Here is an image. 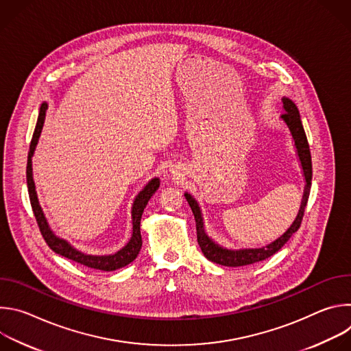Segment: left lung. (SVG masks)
<instances>
[{
	"instance_id": "left-lung-1",
	"label": "left lung",
	"mask_w": 351,
	"mask_h": 351,
	"mask_svg": "<svg viewBox=\"0 0 351 351\" xmlns=\"http://www.w3.org/2000/svg\"><path fill=\"white\" fill-rule=\"evenodd\" d=\"M283 110L285 114L280 117V121L287 126L290 136L294 143L295 148V154L300 162V167H302L303 176H304V193H303V199L302 204H300V210L297 213L295 219L293 223L287 228V230L279 236L276 240L272 243L258 247V248H228L217 243L213 237L208 236L206 228H204V218L202 208H199L197 199L190 194L184 193V197L187 199V203L193 211L194 219H195V229H197V241L199 244V248H202L203 254L206 256L207 260L225 265V267H243V265H250L258 261H263L271 256H274L276 252L285 245V243L291 237L293 233H295L302 225V219L304 215V210L308 202V195H310V189H311V179H313V164H311V153H310V145L307 141V136L302 123V118H300V112L295 107V104L291 101L290 98L283 97Z\"/></svg>"
}]
</instances>
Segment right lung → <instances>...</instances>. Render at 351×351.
<instances>
[{
    "mask_svg": "<svg viewBox=\"0 0 351 351\" xmlns=\"http://www.w3.org/2000/svg\"><path fill=\"white\" fill-rule=\"evenodd\" d=\"M48 104L44 101L40 107L38 111V118H37V123H36V129L32 137V143H30V149L27 154V167H26V180H27V190H29V198H30V204L36 217V221L38 223L40 232L44 237V240L47 241V244L49 245V248L56 252L57 254L66 257L68 260H72L75 263H79L82 265H86L88 268H94V269H99V271H115L119 269L122 267H126L128 264H130L132 261H134V258L137 257L143 240H141V233H140V221H141V215L143 211L148 203V199L153 197V194L158 190L160 187V178H153L149 180L134 197L133 204H132V236L129 239V241L121 248L118 250L117 253L114 254H104V256H95V254H87L82 250H77L76 247H73L68 240L57 236L53 229L49 228L48 221L43 213V208L38 203V197H37V191H36V184L33 180V168H32V158L34 156L36 147L44 126V121H45V112H47Z\"/></svg>",
    "mask_w": 351,
    "mask_h": 351,
    "instance_id": "1",
    "label": "right lung"
}]
</instances>
